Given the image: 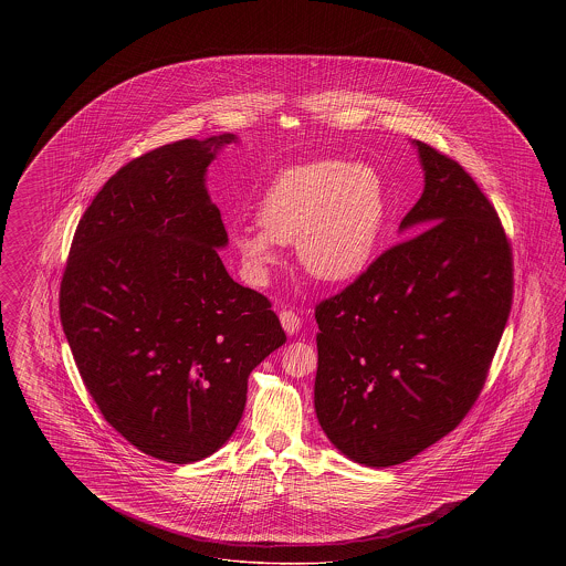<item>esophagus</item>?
<instances>
[{"label":"esophagus","mask_w":566,"mask_h":566,"mask_svg":"<svg viewBox=\"0 0 566 566\" xmlns=\"http://www.w3.org/2000/svg\"><path fill=\"white\" fill-rule=\"evenodd\" d=\"M280 323H282V328L286 331V335H296L298 328H301V318L296 316L293 310L280 312Z\"/></svg>","instance_id":"1"}]
</instances>
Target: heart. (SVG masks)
Returning a JSON list of instances; mask_svg holds the SVG:
<instances>
[{
  "label": "heart",
  "instance_id": "heart-1",
  "mask_svg": "<svg viewBox=\"0 0 566 566\" xmlns=\"http://www.w3.org/2000/svg\"><path fill=\"white\" fill-rule=\"evenodd\" d=\"M386 216V189L371 165L323 159L277 174L256 212L261 229H235L231 243L256 286L280 261L277 245L293 242L310 275L348 282L371 263Z\"/></svg>",
  "mask_w": 566,
  "mask_h": 566
}]
</instances>
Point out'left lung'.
Segmentation results:
<instances>
[{"label":"left lung","instance_id":"8db88e82","mask_svg":"<svg viewBox=\"0 0 566 566\" xmlns=\"http://www.w3.org/2000/svg\"><path fill=\"white\" fill-rule=\"evenodd\" d=\"M411 144L424 190L399 227L407 240L316 307L318 422L344 457L376 469L457 429L512 310V248L494 208L457 161Z\"/></svg>","mask_w":566,"mask_h":566}]
</instances>
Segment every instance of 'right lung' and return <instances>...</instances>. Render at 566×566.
<instances>
[{
  "label": "right lung",
  "instance_id": "obj_1",
  "mask_svg": "<svg viewBox=\"0 0 566 566\" xmlns=\"http://www.w3.org/2000/svg\"><path fill=\"white\" fill-rule=\"evenodd\" d=\"M238 135L182 139L120 167L78 222L59 312L82 381L148 457L189 464L242 420L248 376L286 335L270 301L238 284L206 187Z\"/></svg>",
  "mask_w": 566,
  "mask_h": 566
}]
</instances>
